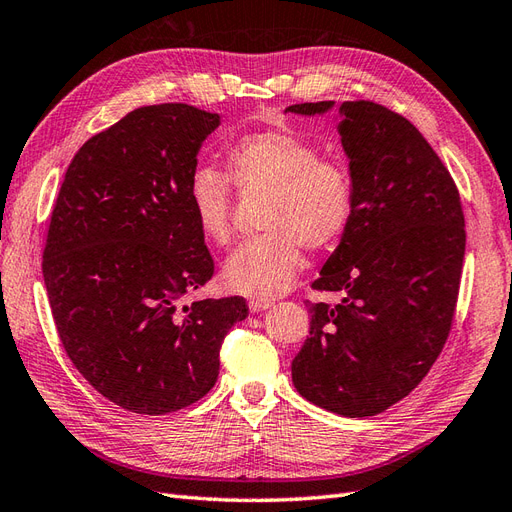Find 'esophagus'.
I'll list each match as a JSON object with an SVG mask.
<instances>
[{"instance_id":"esophagus-1","label":"esophagus","mask_w":512,"mask_h":512,"mask_svg":"<svg viewBox=\"0 0 512 512\" xmlns=\"http://www.w3.org/2000/svg\"><path fill=\"white\" fill-rule=\"evenodd\" d=\"M271 305H273V301H271V299H262V297H256V299H250V301H247V307H250V312H252V314L265 312V309H269Z\"/></svg>"}]
</instances>
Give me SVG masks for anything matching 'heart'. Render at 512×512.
<instances>
[{"label": "heart", "mask_w": 512, "mask_h": 512, "mask_svg": "<svg viewBox=\"0 0 512 512\" xmlns=\"http://www.w3.org/2000/svg\"><path fill=\"white\" fill-rule=\"evenodd\" d=\"M224 177L200 168L188 183L196 228L207 241L230 239V185L267 194V235L243 241L224 267V284L250 297H275L305 267L309 250H327L346 235L354 215V185L342 162L320 158L314 145L286 130L245 134L224 151Z\"/></svg>", "instance_id": "b5f03b06"}]
</instances>
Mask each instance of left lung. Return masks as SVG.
Segmentation results:
<instances>
[{
  "instance_id": "1",
  "label": "left lung",
  "mask_w": 512,
  "mask_h": 512,
  "mask_svg": "<svg viewBox=\"0 0 512 512\" xmlns=\"http://www.w3.org/2000/svg\"><path fill=\"white\" fill-rule=\"evenodd\" d=\"M333 106L305 102L286 113L314 117ZM337 132L354 215L312 286L342 292V301L309 303L292 382L312 404L356 418L397 404L436 363L455 316L466 224L451 173L406 117L342 102Z\"/></svg>"
}]
</instances>
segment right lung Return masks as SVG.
Instances as JSON below:
<instances>
[{
  "mask_svg": "<svg viewBox=\"0 0 512 512\" xmlns=\"http://www.w3.org/2000/svg\"><path fill=\"white\" fill-rule=\"evenodd\" d=\"M220 115L141 106L76 151L44 245L42 275L61 344L113 404L168 414L205 397L243 297L192 301L213 275L188 183Z\"/></svg>",
  "mask_w": 512,
  "mask_h": 512,
  "instance_id": "1",
  "label": "right lung"
}]
</instances>
